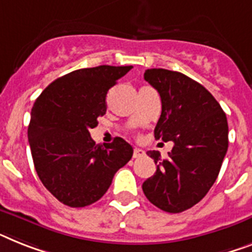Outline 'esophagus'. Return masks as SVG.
Listing matches in <instances>:
<instances>
[{"label": "esophagus", "mask_w": 252, "mask_h": 252, "mask_svg": "<svg viewBox=\"0 0 252 252\" xmlns=\"http://www.w3.org/2000/svg\"><path fill=\"white\" fill-rule=\"evenodd\" d=\"M145 155V152L140 148L134 149V158H139V157H143Z\"/></svg>", "instance_id": "1"}]
</instances>
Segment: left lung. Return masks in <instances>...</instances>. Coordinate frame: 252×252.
<instances>
[{
	"label": "left lung",
	"instance_id": "obj_1",
	"mask_svg": "<svg viewBox=\"0 0 252 252\" xmlns=\"http://www.w3.org/2000/svg\"><path fill=\"white\" fill-rule=\"evenodd\" d=\"M144 80L161 96L155 138L174 147L165 159L157 151L147 153L157 170L143 183V192L166 213H183L207 194L219 175L228 149L226 116L202 85L180 72L153 68Z\"/></svg>",
	"mask_w": 252,
	"mask_h": 252
}]
</instances>
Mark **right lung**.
<instances>
[{"mask_svg": "<svg viewBox=\"0 0 252 252\" xmlns=\"http://www.w3.org/2000/svg\"><path fill=\"white\" fill-rule=\"evenodd\" d=\"M132 66L99 65L77 69L50 84L31 112L28 140L37 175L46 189L69 207L96 202L114 174L132 157L122 138L95 144L90 128L107 112L108 90Z\"/></svg>", "mask_w": 252, "mask_h": 252, "instance_id": "obj_1", "label": "right lung"}]
</instances>
